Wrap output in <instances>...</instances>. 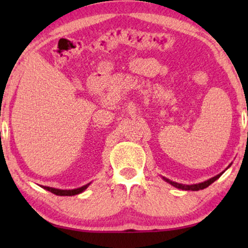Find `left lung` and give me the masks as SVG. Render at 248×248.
Returning a JSON list of instances; mask_svg holds the SVG:
<instances>
[{
	"instance_id": "obj_1",
	"label": "left lung",
	"mask_w": 248,
	"mask_h": 248,
	"mask_svg": "<svg viewBox=\"0 0 248 248\" xmlns=\"http://www.w3.org/2000/svg\"><path fill=\"white\" fill-rule=\"evenodd\" d=\"M232 165V164H230ZM230 165L228 166V167L227 168H229L230 167ZM226 168V169H227ZM223 172H225V170H223L222 172H220V174H218L217 176H215V177H212V178H210V179H208V181H205V182H202V183H199V184H192V185H185V184H179V183H176V182H172V181H170V179H168V178H166V177H162L164 178V181H166L167 183H169V184L170 185H172L174 186V187H176V188H179V189H183V191H200V189H203V188H206L208 187L209 185H211L213 182H216L217 179H218L220 176H221Z\"/></svg>"
}]
</instances>
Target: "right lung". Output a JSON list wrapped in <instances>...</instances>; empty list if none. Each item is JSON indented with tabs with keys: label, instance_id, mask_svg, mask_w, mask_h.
<instances>
[{
	"label": "right lung",
	"instance_id": "add662e5",
	"mask_svg": "<svg viewBox=\"0 0 248 248\" xmlns=\"http://www.w3.org/2000/svg\"><path fill=\"white\" fill-rule=\"evenodd\" d=\"M90 185L87 184V185H83L81 186V187H78V188H73V189H60V188H54V187H49V186H42L43 188H45L46 191H49L52 192L53 194L55 195H60V196H72V195H77V194H80V193H82L84 189H87L88 186Z\"/></svg>",
	"mask_w": 248,
	"mask_h": 248
}]
</instances>
